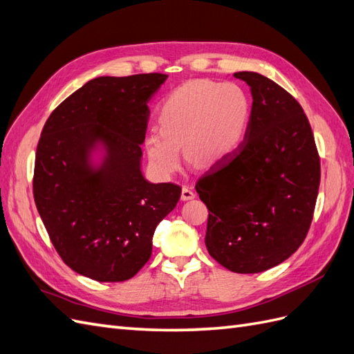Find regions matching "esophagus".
Listing matches in <instances>:
<instances>
[{
  "instance_id": "obj_1",
  "label": "esophagus",
  "mask_w": 354,
  "mask_h": 354,
  "mask_svg": "<svg viewBox=\"0 0 354 354\" xmlns=\"http://www.w3.org/2000/svg\"><path fill=\"white\" fill-rule=\"evenodd\" d=\"M194 198H195V192L187 186H183V189H181V201H190Z\"/></svg>"
}]
</instances>
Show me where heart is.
Masks as SVG:
<instances>
[{"label": "heart", "mask_w": 354, "mask_h": 354, "mask_svg": "<svg viewBox=\"0 0 354 354\" xmlns=\"http://www.w3.org/2000/svg\"><path fill=\"white\" fill-rule=\"evenodd\" d=\"M251 103L241 85L194 80L180 85L158 113L159 130L146 136L145 147L155 173L173 176L181 162L216 167L239 151L248 130Z\"/></svg>", "instance_id": "heart-1"}]
</instances>
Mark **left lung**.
I'll return each instance as SVG.
<instances>
[{"mask_svg":"<svg viewBox=\"0 0 354 354\" xmlns=\"http://www.w3.org/2000/svg\"><path fill=\"white\" fill-rule=\"evenodd\" d=\"M251 90L248 130L239 151L195 186L209 211V255L234 273H260L289 259L313 218L320 160L307 116L281 85L236 72Z\"/></svg>","mask_w":354,"mask_h":354,"instance_id":"8db88e82","label":"left lung"}]
</instances>
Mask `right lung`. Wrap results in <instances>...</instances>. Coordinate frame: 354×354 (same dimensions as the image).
<instances>
[{"label": "right lung", "instance_id": "add662e5", "mask_svg": "<svg viewBox=\"0 0 354 354\" xmlns=\"http://www.w3.org/2000/svg\"><path fill=\"white\" fill-rule=\"evenodd\" d=\"M165 73L99 77L53 111L37 147L35 205L56 251L97 282L128 281L151 259L181 187L142 171L147 103Z\"/></svg>", "mask_w": 354, "mask_h": 354}]
</instances>
